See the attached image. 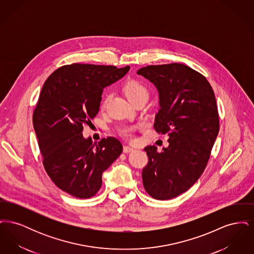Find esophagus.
<instances>
[{
  "label": "esophagus",
  "mask_w": 254,
  "mask_h": 254,
  "mask_svg": "<svg viewBox=\"0 0 254 254\" xmlns=\"http://www.w3.org/2000/svg\"><path fill=\"white\" fill-rule=\"evenodd\" d=\"M123 150H124V152H125V153H129V152H131V151L134 150V148L131 147V146H128V145H125Z\"/></svg>",
  "instance_id": "34e87169"
}]
</instances>
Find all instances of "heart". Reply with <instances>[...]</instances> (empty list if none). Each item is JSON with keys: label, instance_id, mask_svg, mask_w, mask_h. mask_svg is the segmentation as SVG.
I'll list each match as a JSON object with an SVG mask.
<instances>
[{"label": "heart", "instance_id": "1", "mask_svg": "<svg viewBox=\"0 0 254 254\" xmlns=\"http://www.w3.org/2000/svg\"><path fill=\"white\" fill-rule=\"evenodd\" d=\"M124 90L125 93L127 97V99L131 102L133 100L140 98V97L148 96V90L146 88L145 85H143L141 82L139 81H135L131 80L128 81L125 86H124ZM109 100V96L106 97L103 102H102V108H105L107 103ZM133 128L130 127H124L120 129V133L124 136H130V134L132 132Z\"/></svg>", "mask_w": 254, "mask_h": 254}]
</instances>
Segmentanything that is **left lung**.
I'll use <instances>...</instances> for the list:
<instances>
[{
    "mask_svg": "<svg viewBox=\"0 0 254 254\" xmlns=\"http://www.w3.org/2000/svg\"><path fill=\"white\" fill-rule=\"evenodd\" d=\"M137 74L157 88L154 128L168 134L169 144L162 152L145 147L143 185L154 199H172L191 188L207 164L219 132L215 95L202 74L182 64L147 65Z\"/></svg>",
    "mask_w": 254,
    "mask_h": 254,
    "instance_id": "1",
    "label": "left lung"
}]
</instances>
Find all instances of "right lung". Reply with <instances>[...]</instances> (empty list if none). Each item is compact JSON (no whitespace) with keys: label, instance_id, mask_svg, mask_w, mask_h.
I'll return each instance as SVG.
<instances>
[{"label":"right lung","instance_id":"obj_1","mask_svg":"<svg viewBox=\"0 0 254 254\" xmlns=\"http://www.w3.org/2000/svg\"><path fill=\"white\" fill-rule=\"evenodd\" d=\"M129 68L73 64L55 70L43 85L33 113L43 164L54 184L74 197L94 196L104 171L123 151L118 139L97 144L83 136V129L99 112L103 89Z\"/></svg>","mask_w":254,"mask_h":254}]
</instances>
